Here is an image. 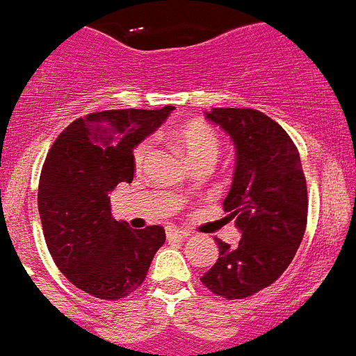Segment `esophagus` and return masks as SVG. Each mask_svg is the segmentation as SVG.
<instances>
[{
  "mask_svg": "<svg viewBox=\"0 0 356 356\" xmlns=\"http://www.w3.org/2000/svg\"><path fill=\"white\" fill-rule=\"evenodd\" d=\"M166 237H168L170 241H183V238L190 237V232L179 228H168L166 229Z\"/></svg>",
  "mask_w": 356,
  "mask_h": 356,
  "instance_id": "34e87169",
  "label": "esophagus"
}]
</instances>
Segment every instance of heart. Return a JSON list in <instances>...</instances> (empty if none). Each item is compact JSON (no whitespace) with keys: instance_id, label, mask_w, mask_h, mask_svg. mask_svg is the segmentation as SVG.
<instances>
[{"instance_id":"heart-1","label":"heart","mask_w":356,"mask_h":356,"mask_svg":"<svg viewBox=\"0 0 356 356\" xmlns=\"http://www.w3.org/2000/svg\"><path fill=\"white\" fill-rule=\"evenodd\" d=\"M175 139L186 152L188 159L193 164L197 163H213L220 150V139L215 134L210 124L202 121H192L179 128ZM154 152L150 141H143L134 148V168L143 170L148 164Z\"/></svg>"}]
</instances>
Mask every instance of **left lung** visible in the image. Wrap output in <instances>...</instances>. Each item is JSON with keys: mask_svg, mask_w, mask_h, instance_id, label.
<instances>
[{"mask_svg": "<svg viewBox=\"0 0 356 356\" xmlns=\"http://www.w3.org/2000/svg\"><path fill=\"white\" fill-rule=\"evenodd\" d=\"M206 118L234 141L237 163L222 204L243 237L237 246L215 238L219 259L201 282L228 300L246 298L273 284L302 243L306 177L284 128L259 110L211 108Z\"/></svg>", "mask_w": 356, "mask_h": 356, "instance_id": "obj_1", "label": "left lung"}]
</instances>
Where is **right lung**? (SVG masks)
<instances>
[{
	"mask_svg": "<svg viewBox=\"0 0 356 356\" xmlns=\"http://www.w3.org/2000/svg\"><path fill=\"white\" fill-rule=\"evenodd\" d=\"M172 110L88 113L59 134L44 159L38 190L44 241L59 271L92 297L119 300L134 293L166 241L163 226L132 229L113 219L108 193L132 183L134 148Z\"/></svg>",
	"mask_w": 356,
	"mask_h": 356,
	"instance_id": "add662e5",
	"label": "right lung"
}]
</instances>
